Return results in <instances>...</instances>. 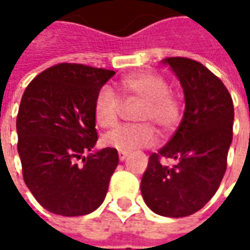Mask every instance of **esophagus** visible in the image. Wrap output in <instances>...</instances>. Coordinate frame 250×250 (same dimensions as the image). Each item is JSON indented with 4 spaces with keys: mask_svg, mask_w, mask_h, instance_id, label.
I'll list each match as a JSON object with an SVG mask.
<instances>
[{
    "mask_svg": "<svg viewBox=\"0 0 250 250\" xmlns=\"http://www.w3.org/2000/svg\"><path fill=\"white\" fill-rule=\"evenodd\" d=\"M126 156H128V154H126L125 151H120V153H118V157H120V161H125V159H126Z\"/></svg>",
    "mask_w": 250,
    "mask_h": 250,
    "instance_id": "1",
    "label": "esophagus"
}]
</instances>
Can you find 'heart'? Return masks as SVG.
Listing matches in <instances>:
<instances>
[{"mask_svg":"<svg viewBox=\"0 0 250 250\" xmlns=\"http://www.w3.org/2000/svg\"><path fill=\"white\" fill-rule=\"evenodd\" d=\"M118 89L126 99H139L142 105L136 121L156 124L163 132L172 130L181 120L182 107L164 78L153 72H135L124 76ZM94 118L101 128H114L121 115V101L110 86L101 87L94 99ZM150 124L124 125L104 136V145L118 151L129 153L140 147L153 146L157 133Z\"/></svg>","mask_w":250,"mask_h":250,"instance_id":"obj_1","label":"heart"}]
</instances>
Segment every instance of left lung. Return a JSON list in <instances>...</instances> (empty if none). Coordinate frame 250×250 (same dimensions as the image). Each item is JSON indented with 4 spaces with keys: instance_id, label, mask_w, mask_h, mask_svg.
I'll use <instances>...</instances> for the list:
<instances>
[{
    "instance_id": "1",
    "label": "left lung",
    "mask_w": 250,
    "mask_h": 250,
    "mask_svg": "<svg viewBox=\"0 0 250 250\" xmlns=\"http://www.w3.org/2000/svg\"><path fill=\"white\" fill-rule=\"evenodd\" d=\"M163 63L179 79L185 112L174 136L149 157L140 190L156 214L178 218L199 211L221 184L232 142L234 104L224 83L200 62L171 57ZM163 158L176 164L166 166Z\"/></svg>"
}]
</instances>
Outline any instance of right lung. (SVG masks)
Masks as SVG:
<instances>
[{
    "mask_svg": "<svg viewBox=\"0 0 250 250\" xmlns=\"http://www.w3.org/2000/svg\"><path fill=\"white\" fill-rule=\"evenodd\" d=\"M114 75L82 63H58L37 75L22 96L16 132L24 184L54 214L84 216L105 199L118 151H93L99 139L93 108Z\"/></svg>",
    "mask_w": 250,
    "mask_h": 250,
    "instance_id": "obj_1",
    "label": "right lung"
}]
</instances>
